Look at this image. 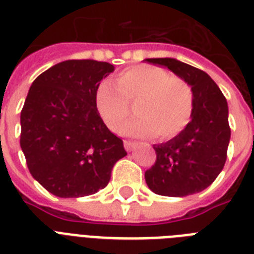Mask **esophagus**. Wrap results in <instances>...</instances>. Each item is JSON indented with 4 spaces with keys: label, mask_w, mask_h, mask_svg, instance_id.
<instances>
[{
    "label": "esophagus",
    "mask_w": 254,
    "mask_h": 254,
    "mask_svg": "<svg viewBox=\"0 0 254 254\" xmlns=\"http://www.w3.org/2000/svg\"><path fill=\"white\" fill-rule=\"evenodd\" d=\"M123 144H125V148L126 151H132V149H135V147H136V143L135 141H131V140H125L123 141Z\"/></svg>",
    "instance_id": "34e87169"
}]
</instances>
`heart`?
<instances>
[{
	"instance_id": "obj_1",
	"label": "heart",
	"mask_w": 254,
	"mask_h": 254,
	"mask_svg": "<svg viewBox=\"0 0 254 254\" xmlns=\"http://www.w3.org/2000/svg\"><path fill=\"white\" fill-rule=\"evenodd\" d=\"M95 105L105 125L119 131L135 105L136 118L125 126L133 136L168 140L177 136L191 121L194 93L181 77L160 66L136 65L115 78V88L102 81L95 92Z\"/></svg>"
}]
</instances>
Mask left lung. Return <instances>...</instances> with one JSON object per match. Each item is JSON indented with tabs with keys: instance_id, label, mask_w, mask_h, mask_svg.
I'll return each mask as SVG.
<instances>
[{
	"instance_id": "obj_1",
	"label": "left lung",
	"mask_w": 254,
	"mask_h": 254,
	"mask_svg": "<svg viewBox=\"0 0 254 254\" xmlns=\"http://www.w3.org/2000/svg\"><path fill=\"white\" fill-rule=\"evenodd\" d=\"M184 78L194 93V110L188 127L169 141L153 145L156 162L145 172L152 191L186 196L208 188L227 160L231 128L228 105L214 80L203 70L176 59H145Z\"/></svg>"
}]
</instances>
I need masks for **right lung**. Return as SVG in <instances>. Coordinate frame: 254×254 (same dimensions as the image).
Listing matches in <instances>:
<instances>
[{
    "label": "right lung",
    "mask_w": 254,
    "mask_h": 254,
    "mask_svg": "<svg viewBox=\"0 0 254 254\" xmlns=\"http://www.w3.org/2000/svg\"><path fill=\"white\" fill-rule=\"evenodd\" d=\"M114 69L106 62L66 60L39 74L28 90L21 148L32 177L54 195L95 194L127 155L95 105L99 81Z\"/></svg>",
    "instance_id": "add662e5"
}]
</instances>
